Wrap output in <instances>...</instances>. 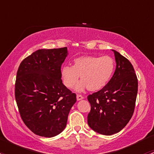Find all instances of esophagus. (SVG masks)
<instances>
[{
    "label": "esophagus",
    "mask_w": 154,
    "mask_h": 154,
    "mask_svg": "<svg viewBox=\"0 0 154 154\" xmlns=\"http://www.w3.org/2000/svg\"><path fill=\"white\" fill-rule=\"evenodd\" d=\"M83 98H84V97H83V96L80 95V94H77V100H80Z\"/></svg>",
    "instance_id": "34e87169"
}]
</instances>
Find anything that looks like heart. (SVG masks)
<instances>
[{"label":"heart","mask_w":154,"mask_h":154,"mask_svg":"<svg viewBox=\"0 0 154 154\" xmlns=\"http://www.w3.org/2000/svg\"><path fill=\"white\" fill-rule=\"evenodd\" d=\"M115 70V61L109 56H83L76 58L72 66H63L61 77L68 88H73L79 80L82 81L76 89L82 91L86 88L91 91L103 88L108 83Z\"/></svg>","instance_id":"b5f03b06"}]
</instances>
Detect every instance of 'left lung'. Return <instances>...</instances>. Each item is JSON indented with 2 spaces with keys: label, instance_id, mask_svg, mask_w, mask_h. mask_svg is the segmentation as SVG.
I'll list each match as a JSON object with an SVG mask.
<instances>
[{
  "label": "left lung",
  "instance_id": "1",
  "mask_svg": "<svg viewBox=\"0 0 154 154\" xmlns=\"http://www.w3.org/2000/svg\"><path fill=\"white\" fill-rule=\"evenodd\" d=\"M116 68L102 89L87 97L91 104L88 125L94 131L110 136L119 133L130 122L134 112L138 79L133 65L112 50Z\"/></svg>",
  "mask_w": 154,
  "mask_h": 154
}]
</instances>
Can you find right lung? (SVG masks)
<instances>
[{"mask_svg":"<svg viewBox=\"0 0 154 154\" xmlns=\"http://www.w3.org/2000/svg\"><path fill=\"white\" fill-rule=\"evenodd\" d=\"M67 48L40 49L26 57L17 71L15 97L21 119L35 135L54 137L63 131L76 94L61 80Z\"/></svg>","mask_w":154,"mask_h":154,"instance_id":"add662e5","label":"right lung"}]
</instances>
